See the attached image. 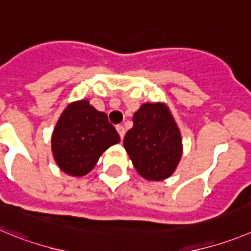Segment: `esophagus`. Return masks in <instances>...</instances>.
<instances>
[{
  "mask_svg": "<svg viewBox=\"0 0 251 251\" xmlns=\"http://www.w3.org/2000/svg\"><path fill=\"white\" fill-rule=\"evenodd\" d=\"M116 130H118L119 135H120L121 140H123L124 136H125V127H124L123 125H118V126H116Z\"/></svg>",
  "mask_w": 251,
  "mask_h": 251,
  "instance_id": "34e87169",
  "label": "esophagus"
}]
</instances>
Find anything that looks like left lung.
<instances>
[{
  "label": "left lung",
  "instance_id": "8db88e82",
  "mask_svg": "<svg viewBox=\"0 0 251 251\" xmlns=\"http://www.w3.org/2000/svg\"><path fill=\"white\" fill-rule=\"evenodd\" d=\"M132 120L124 147L133 167L147 181L168 178L182 157L181 132L172 114L163 102H146Z\"/></svg>",
  "mask_w": 251,
  "mask_h": 251
}]
</instances>
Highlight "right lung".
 Here are the masks:
<instances>
[{
  "label": "right lung",
  "instance_id": "obj_1",
  "mask_svg": "<svg viewBox=\"0 0 251 251\" xmlns=\"http://www.w3.org/2000/svg\"><path fill=\"white\" fill-rule=\"evenodd\" d=\"M118 142L120 136L107 115L88 100H79L60 115L51 135V152L63 172L81 177L93 170L102 152Z\"/></svg>",
  "mask_w": 251,
  "mask_h": 251
}]
</instances>
